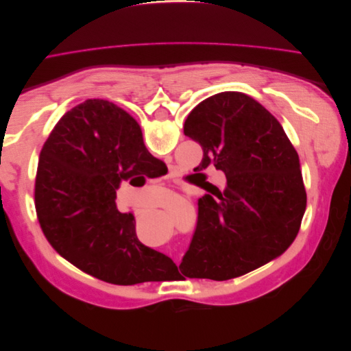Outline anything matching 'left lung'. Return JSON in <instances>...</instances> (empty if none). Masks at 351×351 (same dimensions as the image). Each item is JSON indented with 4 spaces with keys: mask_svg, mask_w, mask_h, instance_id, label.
Masks as SVG:
<instances>
[{
    "mask_svg": "<svg viewBox=\"0 0 351 351\" xmlns=\"http://www.w3.org/2000/svg\"><path fill=\"white\" fill-rule=\"evenodd\" d=\"M184 134L227 186L197 200V222L180 263L189 278L226 281L268 263L300 230L306 190L299 155L278 120L240 92L217 93L189 114Z\"/></svg>",
    "mask_w": 351,
    "mask_h": 351,
    "instance_id": "1",
    "label": "left lung"
}]
</instances>
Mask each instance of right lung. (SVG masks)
I'll use <instances>...</instances> for the list:
<instances>
[{"mask_svg": "<svg viewBox=\"0 0 351 351\" xmlns=\"http://www.w3.org/2000/svg\"><path fill=\"white\" fill-rule=\"evenodd\" d=\"M158 164L139 124L112 102L88 99L66 112L42 147L35 180L36 215L51 246L110 284L161 281L177 272L171 259L139 241L132 212L115 205L123 182L154 177Z\"/></svg>", "mask_w": 351, "mask_h": 351, "instance_id": "add662e5", "label": "right lung"}]
</instances>
